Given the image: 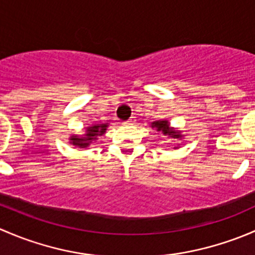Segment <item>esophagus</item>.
Here are the masks:
<instances>
[{"label": "esophagus", "mask_w": 255, "mask_h": 255, "mask_svg": "<svg viewBox=\"0 0 255 255\" xmlns=\"http://www.w3.org/2000/svg\"><path fill=\"white\" fill-rule=\"evenodd\" d=\"M135 122V117H130L129 120L128 121H126V122H123V125H126V126H129V125H133V123Z\"/></svg>", "instance_id": "1"}]
</instances>
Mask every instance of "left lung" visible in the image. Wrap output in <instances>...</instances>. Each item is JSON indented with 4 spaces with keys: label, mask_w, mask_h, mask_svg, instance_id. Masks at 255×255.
Segmentation results:
<instances>
[{
    "label": "left lung",
    "mask_w": 255,
    "mask_h": 255,
    "mask_svg": "<svg viewBox=\"0 0 255 255\" xmlns=\"http://www.w3.org/2000/svg\"><path fill=\"white\" fill-rule=\"evenodd\" d=\"M150 127L154 128V129H155L156 132L160 133V134L168 135L169 138H173V139L181 140V138L184 137V134H181V130L171 127L170 122H169L168 120L154 121V122H151ZM177 145H180V144H177ZM174 149H176V148H174Z\"/></svg>",
    "instance_id": "8db88e82"
}]
</instances>
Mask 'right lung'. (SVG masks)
<instances>
[{
  "label": "right lung",
  "mask_w": 255,
  "mask_h": 255,
  "mask_svg": "<svg viewBox=\"0 0 255 255\" xmlns=\"http://www.w3.org/2000/svg\"><path fill=\"white\" fill-rule=\"evenodd\" d=\"M109 123H95L85 128V133L81 135L73 134L69 137V143L79 148H87L92 142H96L97 137H101L106 133Z\"/></svg>",
  "instance_id": "add662e5"
}]
</instances>
